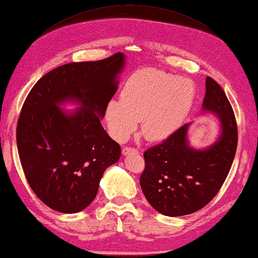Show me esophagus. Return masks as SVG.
Wrapping results in <instances>:
<instances>
[{
	"label": "esophagus",
	"instance_id": "esophagus-1",
	"mask_svg": "<svg viewBox=\"0 0 258 258\" xmlns=\"http://www.w3.org/2000/svg\"><path fill=\"white\" fill-rule=\"evenodd\" d=\"M138 150L134 147H123L122 148V154L123 155H129V154H138Z\"/></svg>",
	"mask_w": 258,
	"mask_h": 258
}]
</instances>
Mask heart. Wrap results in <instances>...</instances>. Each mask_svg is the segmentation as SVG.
<instances>
[{
	"label": "heart",
	"instance_id": "b5f03b06",
	"mask_svg": "<svg viewBox=\"0 0 258 258\" xmlns=\"http://www.w3.org/2000/svg\"><path fill=\"white\" fill-rule=\"evenodd\" d=\"M196 99L195 86L187 79L146 68L125 81L121 101L107 103L105 119L111 136L123 142L142 120V135L162 142L182 125Z\"/></svg>",
	"mask_w": 258,
	"mask_h": 258
}]
</instances>
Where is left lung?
<instances>
[{
	"label": "left lung",
	"instance_id": "1",
	"mask_svg": "<svg viewBox=\"0 0 258 258\" xmlns=\"http://www.w3.org/2000/svg\"><path fill=\"white\" fill-rule=\"evenodd\" d=\"M203 110L220 121L221 133L214 144L205 150L189 146L190 123H186L144 153L142 190L163 215H188L203 209L219 192L232 165L238 144L236 117L227 95L211 77H206Z\"/></svg>",
	"mask_w": 258,
	"mask_h": 258
}]
</instances>
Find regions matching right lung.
Here are the masks:
<instances>
[{
    "mask_svg": "<svg viewBox=\"0 0 258 258\" xmlns=\"http://www.w3.org/2000/svg\"><path fill=\"white\" fill-rule=\"evenodd\" d=\"M124 64L119 52L61 66L34 85L22 105L17 125L22 169L36 196L54 211L85 210L96 197L104 171L120 159V145L101 120ZM68 101L81 107L64 111L59 105Z\"/></svg>",
    "mask_w": 258,
    "mask_h": 258,
    "instance_id": "add662e5",
    "label": "right lung"
}]
</instances>
